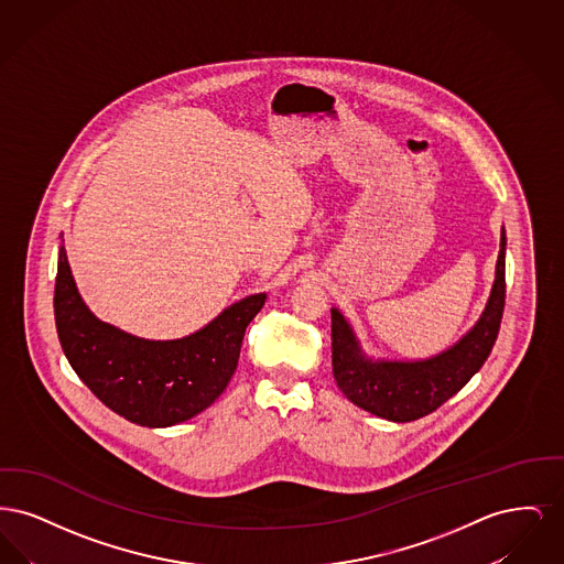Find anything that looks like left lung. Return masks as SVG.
Wrapping results in <instances>:
<instances>
[{
    "mask_svg": "<svg viewBox=\"0 0 564 564\" xmlns=\"http://www.w3.org/2000/svg\"><path fill=\"white\" fill-rule=\"evenodd\" d=\"M506 306V230L495 285L480 322L455 347L425 361H372L364 357L345 317L332 308V370L349 402L393 423L416 421L458 393L495 347Z\"/></svg>",
    "mask_w": 564,
    "mask_h": 564,
    "instance_id": "1",
    "label": "left lung"
}]
</instances>
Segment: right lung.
<instances>
[{
  "mask_svg": "<svg viewBox=\"0 0 564 564\" xmlns=\"http://www.w3.org/2000/svg\"><path fill=\"white\" fill-rule=\"evenodd\" d=\"M264 300L267 294L242 297L180 340L134 338L86 308L61 247L54 322L67 361L109 410L141 427H171L224 393L239 364L245 329Z\"/></svg>",
  "mask_w": 564,
  "mask_h": 564,
  "instance_id": "right-lung-1",
  "label": "right lung"
}]
</instances>
